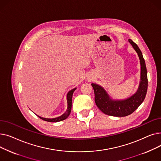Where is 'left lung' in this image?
<instances>
[{"mask_svg": "<svg viewBox=\"0 0 161 161\" xmlns=\"http://www.w3.org/2000/svg\"><path fill=\"white\" fill-rule=\"evenodd\" d=\"M129 43L137 53L140 62V81L137 91L131 97L123 100L112 99L106 91L97 83L91 84L95 92V100L97 107L104 114L115 117H125L133 113L144 100L147 90V69L142 53L136 44L129 39Z\"/></svg>", "mask_w": 161, "mask_h": 161, "instance_id": "8db88e82", "label": "left lung"}]
</instances>
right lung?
<instances>
[{"mask_svg":"<svg viewBox=\"0 0 161 161\" xmlns=\"http://www.w3.org/2000/svg\"><path fill=\"white\" fill-rule=\"evenodd\" d=\"M76 89V88H74L72 90H70L69 92L67 93V97H66V99H67V109L66 111L61 116L55 117V118H52V119H49V118H44V117H42L40 116H38V117H40L41 119L46 121H48V122H58V121H63L64 119H66V118L69 116L70 112H71V109H72V95L74 91Z\"/></svg>","mask_w":161,"mask_h":161,"instance_id":"obj_1","label":"right lung"}]
</instances>
